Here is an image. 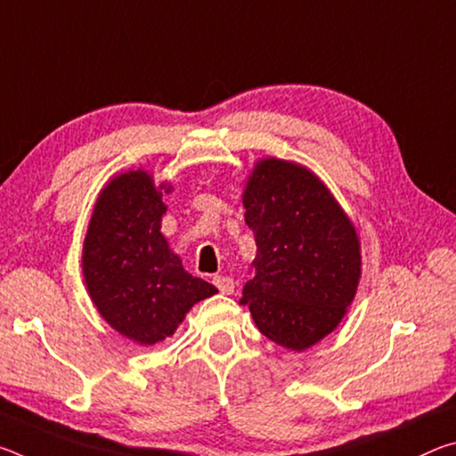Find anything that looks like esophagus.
I'll return each mask as SVG.
<instances>
[{"label":"esophagus","mask_w":456,"mask_h":456,"mask_svg":"<svg viewBox=\"0 0 456 456\" xmlns=\"http://www.w3.org/2000/svg\"><path fill=\"white\" fill-rule=\"evenodd\" d=\"M213 283L217 285V289H219L221 293H225V296H229V293L235 291L233 277H229V275H215V277H213Z\"/></svg>","instance_id":"obj_1"}]
</instances>
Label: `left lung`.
<instances>
[{
	"label": "left lung",
	"instance_id": "left-lung-1",
	"mask_svg": "<svg viewBox=\"0 0 456 456\" xmlns=\"http://www.w3.org/2000/svg\"><path fill=\"white\" fill-rule=\"evenodd\" d=\"M243 207L257 256L241 304L275 344L310 348L338 326L356 296V229L318 176L288 160H259Z\"/></svg>",
	"mask_w": 456,
	"mask_h": 456
}]
</instances>
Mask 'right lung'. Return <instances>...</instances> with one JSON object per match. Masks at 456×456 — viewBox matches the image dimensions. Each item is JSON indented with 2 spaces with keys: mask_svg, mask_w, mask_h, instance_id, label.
<instances>
[{
  "mask_svg": "<svg viewBox=\"0 0 456 456\" xmlns=\"http://www.w3.org/2000/svg\"><path fill=\"white\" fill-rule=\"evenodd\" d=\"M165 211L163 192L149 175L125 173L100 192L84 239L92 302L114 330L142 346L173 336L192 305L217 293L213 283L184 272L168 249L160 233Z\"/></svg>",
  "mask_w": 456,
  "mask_h": 456,
  "instance_id": "add662e5",
  "label": "right lung"
}]
</instances>
